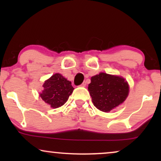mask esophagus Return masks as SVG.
<instances>
[{
  "label": "esophagus",
  "mask_w": 161,
  "mask_h": 161,
  "mask_svg": "<svg viewBox=\"0 0 161 161\" xmlns=\"http://www.w3.org/2000/svg\"><path fill=\"white\" fill-rule=\"evenodd\" d=\"M80 86H83V87H85L86 86V82H83Z\"/></svg>",
  "instance_id": "obj_1"
}]
</instances>
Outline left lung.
<instances>
[{
	"label": "left lung",
	"mask_w": 161,
	"mask_h": 161,
	"mask_svg": "<svg viewBox=\"0 0 161 161\" xmlns=\"http://www.w3.org/2000/svg\"><path fill=\"white\" fill-rule=\"evenodd\" d=\"M88 90L94 106L100 111L109 112L126 100L129 85L122 77L100 72L92 77Z\"/></svg>",
	"instance_id": "left-lung-1"
}]
</instances>
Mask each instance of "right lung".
I'll use <instances>...</instances> for the list:
<instances>
[{
	"label": "right lung",
	"mask_w": 161,
	"mask_h": 161,
	"mask_svg": "<svg viewBox=\"0 0 161 161\" xmlns=\"http://www.w3.org/2000/svg\"><path fill=\"white\" fill-rule=\"evenodd\" d=\"M71 84L61 74L56 73L45 81L44 90L39 96L52 108H57L64 104L72 94L74 88Z\"/></svg>",
	"instance_id": "1"
}]
</instances>
